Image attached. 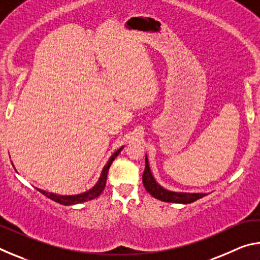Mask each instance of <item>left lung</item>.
Masks as SVG:
<instances>
[{
	"instance_id": "left-lung-1",
	"label": "left lung",
	"mask_w": 260,
	"mask_h": 260,
	"mask_svg": "<svg viewBox=\"0 0 260 260\" xmlns=\"http://www.w3.org/2000/svg\"><path fill=\"white\" fill-rule=\"evenodd\" d=\"M142 182L146 190L152 195L155 199L160 200L162 202H170V203H181V204H188L192 203L197 200L204 197L206 193H189V192H175L170 191L167 189H164L156 182L153 179L151 171L149 169L148 158L146 156V169L142 175Z\"/></svg>"
}]
</instances>
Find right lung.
I'll use <instances>...</instances> for the list:
<instances>
[{
    "mask_svg": "<svg viewBox=\"0 0 260 260\" xmlns=\"http://www.w3.org/2000/svg\"><path fill=\"white\" fill-rule=\"evenodd\" d=\"M122 150V147L119 149V150H117L116 152L113 153V155L110 157V159L108 161V164L104 166V169L102 171V174H101L99 182L96 183V186L94 188H91L90 190H88L83 193H80V195H74V196H60V195H56V193H52V192H48L45 190H41V189H38L39 191L42 192L43 195L47 196L48 199H50L52 201L57 202V203L59 204H63V205H73V204H78V203H82V202H87V201H90V200H94L96 197H99L102 191L104 190L105 188V183H107V178H108V171L110 169V166H111L112 161L114 160V158H116L118 155H119V152Z\"/></svg>",
    "mask_w": 260,
    "mask_h": 260,
    "instance_id": "1",
    "label": "right lung"
}]
</instances>
